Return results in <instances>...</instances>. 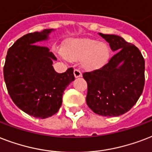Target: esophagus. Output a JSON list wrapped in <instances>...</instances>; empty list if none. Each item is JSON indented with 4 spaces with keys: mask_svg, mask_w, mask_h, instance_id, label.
<instances>
[{
    "mask_svg": "<svg viewBox=\"0 0 152 152\" xmlns=\"http://www.w3.org/2000/svg\"><path fill=\"white\" fill-rule=\"evenodd\" d=\"M74 75H75V77L77 78V77H80L82 76V72L78 70H74Z\"/></svg>",
    "mask_w": 152,
    "mask_h": 152,
    "instance_id": "34e87169",
    "label": "esophagus"
}]
</instances>
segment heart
Here are the masks:
<instances>
[{"instance_id":"b5f03b06","label":"heart","mask_w":152,"mask_h":152,"mask_svg":"<svg viewBox=\"0 0 152 152\" xmlns=\"http://www.w3.org/2000/svg\"><path fill=\"white\" fill-rule=\"evenodd\" d=\"M63 58L80 60L82 67L88 70H97L104 66L110 57V48L107 43L88 38L71 39L64 46Z\"/></svg>"}]
</instances>
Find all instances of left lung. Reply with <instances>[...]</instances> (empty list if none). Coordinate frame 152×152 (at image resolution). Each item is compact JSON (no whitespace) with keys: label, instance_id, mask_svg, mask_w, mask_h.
<instances>
[{"label":"left lung","instance_id":"8db88e82","mask_svg":"<svg viewBox=\"0 0 152 152\" xmlns=\"http://www.w3.org/2000/svg\"><path fill=\"white\" fill-rule=\"evenodd\" d=\"M116 54L99 70L83 74L87 105L103 116H118L132 108L144 86L145 63L136 46L116 35L98 33Z\"/></svg>","mask_w":152,"mask_h":152}]
</instances>
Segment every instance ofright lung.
I'll use <instances>...</instances> for the list:
<instances>
[{
  "label": "right lung",
  "mask_w": 152,
  "mask_h": 152,
  "mask_svg": "<svg viewBox=\"0 0 152 152\" xmlns=\"http://www.w3.org/2000/svg\"><path fill=\"white\" fill-rule=\"evenodd\" d=\"M54 29L27 34L7 52L4 78L12 100L22 111L36 118L53 116L62 105L64 90L75 80L74 70L58 74L53 67L57 58L46 47Z\"/></svg>",
  "instance_id": "right-lung-1"
}]
</instances>
